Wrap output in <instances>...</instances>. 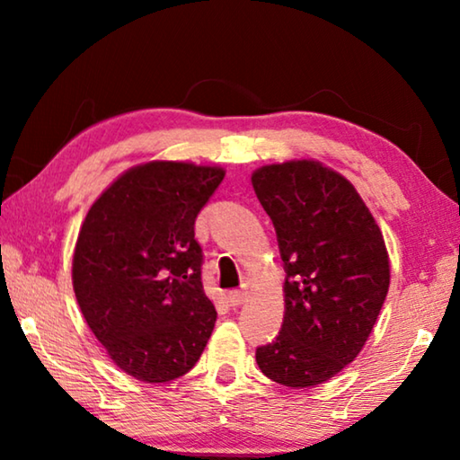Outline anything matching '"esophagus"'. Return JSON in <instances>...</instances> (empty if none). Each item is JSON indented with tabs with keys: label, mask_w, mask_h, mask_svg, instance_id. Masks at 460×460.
<instances>
[{
	"label": "esophagus",
	"mask_w": 460,
	"mask_h": 460,
	"mask_svg": "<svg viewBox=\"0 0 460 460\" xmlns=\"http://www.w3.org/2000/svg\"><path fill=\"white\" fill-rule=\"evenodd\" d=\"M245 300H247V292H243V290H231L229 292L231 306H241Z\"/></svg>",
	"instance_id": "obj_1"
}]
</instances>
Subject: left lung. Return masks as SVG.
Returning a JSON list of instances; mask_svg holds the SVG:
<instances>
[{
    "mask_svg": "<svg viewBox=\"0 0 460 460\" xmlns=\"http://www.w3.org/2000/svg\"><path fill=\"white\" fill-rule=\"evenodd\" d=\"M252 184L286 270L282 331L255 361L279 385L324 384L361 353L384 306V235L355 186L316 160L261 166Z\"/></svg>",
    "mask_w": 460,
    "mask_h": 460,
    "instance_id": "obj_1",
    "label": "left lung"
}]
</instances>
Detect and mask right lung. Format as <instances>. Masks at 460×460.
<instances>
[{
    "label": "right lung",
    "instance_id": "add662e5",
    "mask_svg": "<svg viewBox=\"0 0 460 460\" xmlns=\"http://www.w3.org/2000/svg\"><path fill=\"white\" fill-rule=\"evenodd\" d=\"M223 176L221 166L192 162L137 164L101 192L81 225L76 302L111 361L146 384L189 373L215 329L194 219Z\"/></svg>",
    "mask_w": 460,
    "mask_h": 460
}]
</instances>
